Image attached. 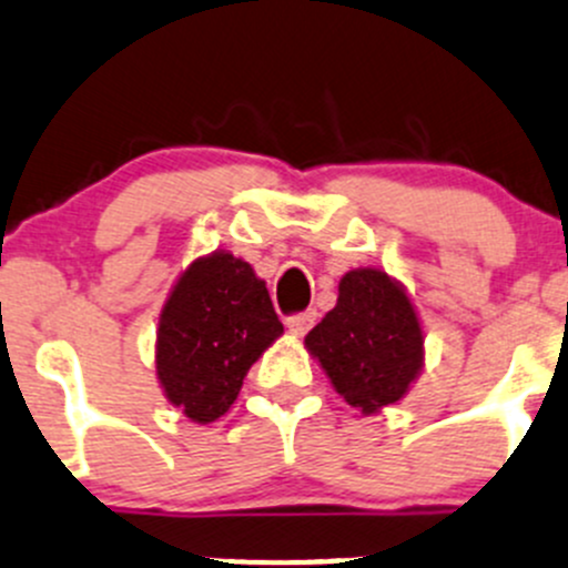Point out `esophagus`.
Returning a JSON list of instances; mask_svg holds the SVG:
<instances>
[{"label": "esophagus", "mask_w": 568, "mask_h": 568, "mask_svg": "<svg viewBox=\"0 0 568 568\" xmlns=\"http://www.w3.org/2000/svg\"><path fill=\"white\" fill-rule=\"evenodd\" d=\"M288 329L294 335H305L307 329L313 327V324H316V311H305V313H296V316H288Z\"/></svg>", "instance_id": "esophagus-1"}]
</instances>
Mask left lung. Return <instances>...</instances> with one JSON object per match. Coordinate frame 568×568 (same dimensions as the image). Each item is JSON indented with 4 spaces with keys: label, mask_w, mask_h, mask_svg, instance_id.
Listing matches in <instances>:
<instances>
[{
    "label": "left lung",
    "mask_w": 568,
    "mask_h": 568,
    "mask_svg": "<svg viewBox=\"0 0 568 568\" xmlns=\"http://www.w3.org/2000/svg\"><path fill=\"white\" fill-rule=\"evenodd\" d=\"M333 388L372 416L394 405L424 366V333L405 285L379 268H352L333 311L305 335Z\"/></svg>",
    "instance_id": "left-lung-1"
}]
</instances>
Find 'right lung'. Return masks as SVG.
Returning a JSON list of instances; mask_svg holds the SVG:
<instances>
[{
    "instance_id": "add662e5",
    "label": "right lung",
    "mask_w": 568,
    "mask_h": 568,
    "mask_svg": "<svg viewBox=\"0 0 568 568\" xmlns=\"http://www.w3.org/2000/svg\"><path fill=\"white\" fill-rule=\"evenodd\" d=\"M283 335L266 283L230 252L196 257L174 283L158 322L161 388L191 422L230 410L252 363Z\"/></svg>"
}]
</instances>
